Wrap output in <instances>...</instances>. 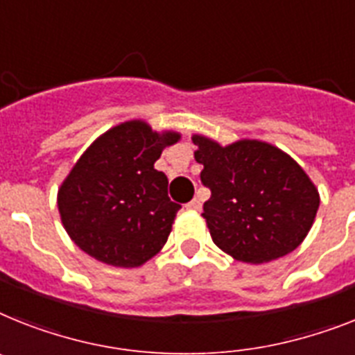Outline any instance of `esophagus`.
<instances>
[{
  "label": "esophagus",
  "instance_id": "1",
  "mask_svg": "<svg viewBox=\"0 0 355 355\" xmlns=\"http://www.w3.org/2000/svg\"><path fill=\"white\" fill-rule=\"evenodd\" d=\"M187 209H192V210H201V199L194 198L190 203H187Z\"/></svg>",
  "mask_w": 355,
  "mask_h": 355
}]
</instances>
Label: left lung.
<instances>
[{
    "mask_svg": "<svg viewBox=\"0 0 355 355\" xmlns=\"http://www.w3.org/2000/svg\"><path fill=\"white\" fill-rule=\"evenodd\" d=\"M201 183L210 190L203 218L212 241L243 263H266L295 250L309 234L319 194L297 163L263 141L219 146L194 136Z\"/></svg>",
    "mask_w": 355,
    "mask_h": 355,
    "instance_id": "8db88e82",
    "label": "left lung"
}]
</instances>
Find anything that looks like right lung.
Returning <instances> with one entry per match:
<instances>
[{
    "label": "right lung",
    "mask_w": 355,
    "mask_h": 355,
    "mask_svg": "<svg viewBox=\"0 0 355 355\" xmlns=\"http://www.w3.org/2000/svg\"><path fill=\"white\" fill-rule=\"evenodd\" d=\"M180 134H157L143 121L105 132L79 157L58 194L63 227L94 259L139 266L168 239L181 205L168 198V180L154 168Z\"/></svg>",
    "instance_id": "add662e5"
}]
</instances>
